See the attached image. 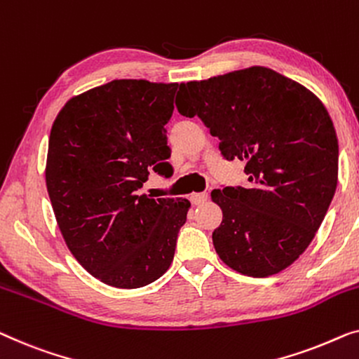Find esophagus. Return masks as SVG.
Listing matches in <instances>:
<instances>
[{"instance_id": "esophagus-1", "label": "esophagus", "mask_w": 359, "mask_h": 359, "mask_svg": "<svg viewBox=\"0 0 359 359\" xmlns=\"http://www.w3.org/2000/svg\"><path fill=\"white\" fill-rule=\"evenodd\" d=\"M209 199V194L207 192H196V194H191V202L194 205H201Z\"/></svg>"}]
</instances>
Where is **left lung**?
<instances>
[{"instance_id": "1", "label": "left lung", "mask_w": 359, "mask_h": 359, "mask_svg": "<svg viewBox=\"0 0 359 359\" xmlns=\"http://www.w3.org/2000/svg\"><path fill=\"white\" fill-rule=\"evenodd\" d=\"M176 108L199 116L226 160L246 162L248 188L212 191L222 223L218 257L248 277H270L306 251L339 180V141L324 103L273 69L251 66L181 84Z\"/></svg>"}]
</instances>
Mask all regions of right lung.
Wrapping results in <instances>:
<instances>
[{
	"label": "right lung",
	"instance_id": "1",
	"mask_svg": "<svg viewBox=\"0 0 359 359\" xmlns=\"http://www.w3.org/2000/svg\"><path fill=\"white\" fill-rule=\"evenodd\" d=\"M178 84L116 79L72 97L51 126L45 180L66 246L115 288H141L173 262L188 199L139 194L170 171L165 124Z\"/></svg>",
	"mask_w": 359,
	"mask_h": 359
}]
</instances>
